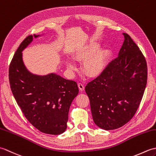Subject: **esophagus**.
Instances as JSON below:
<instances>
[{
  "label": "esophagus",
  "instance_id": "esophagus-1",
  "mask_svg": "<svg viewBox=\"0 0 156 156\" xmlns=\"http://www.w3.org/2000/svg\"><path fill=\"white\" fill-rule=\"evenodd\" d=\"M78 88H79V89H80V91H83L84 90V86L83 84L78 83Z\"/></svg>",
  "mask_w": 156,
  "mask_h": 156
}]
</instances>
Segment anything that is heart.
I'll return each instance as SVG.
<instances>
[{"instance_id":"b5f03b06","label":"heart","mask_w":156,"mask_h":156,"mask_svg":"<svg viewBox=\"0 0 156 156\" xmlns=\"http://www.w3.org/2000/svg\"><path fill=\"white\" fill-rule=\"evenodd\" d=\"M98 49V44H92L88 48L87 53H81L75 57L76 59H85L92 54H94L90 58L87 59L84 64V71L90 76H95L100 74L104 69L107 61V51L105 50V49H101V50H98L97 52L96 51ZM96 51L97 52H96ZM67 66L70 70H74L76 68L75 64L71 61L67 62Z\"/></svg>"}]
</instances>
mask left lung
Listing matches in <instances>:
<instances>
[{
  "mask_svg": "<svg viewBox=\"0 0 156 156\" xmlns=\"http://www.w3.org/2000/svg\"><path fill=\"white\" fill-rule=\"evenodd\" d=\"M122 34L118 57L85 87L94 123L105 130L118 129L133 118L147 84L145 57L130 36Z\"/></svg>",
  "mask_w": 156,
  "mask_h": 156,
  "instance_id": "left-lung-1",
  "label": "left lung"
}]
</instances>
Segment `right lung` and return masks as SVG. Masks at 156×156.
<instances>
[{"instance_id": "obj_1", "label": "right lung", "mask_w": 156, "mask_h": 156, "mask_svg": "<svg viewBox=\"0 0 156 156\" xmlns=\"http://www.w3.org/2000/svg\"><path fill=\"white\" fill-rule=\"evenodd\" d=\"M29 35L16 49L9 66L10 87L26 119L42 133L59 135L66 131L68 112L78 94L75 81L51 73L40 76L29 72L23 61L22 51L32 42Z\"/></svg>"}]
</instances>
